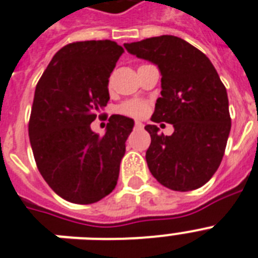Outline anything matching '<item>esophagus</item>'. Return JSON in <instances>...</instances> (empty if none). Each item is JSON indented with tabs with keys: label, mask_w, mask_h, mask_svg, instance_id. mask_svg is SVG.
<instances>
[{
	"label": "esophagus",
	"mask_w": 258,
	"mask_h": 258,
	"mask_svg": "<svg viewBox=\"0 0 258 258\" xmlns=\"http://www.w3.org/2000/svg\"><path fill=\"white\" fill-rule=\"evenodd\" d=\"M135 129L136 131H141V129H144V123L140 122V121H137V122L135 123Z\"/></svg>",
	"instance_id": "esophagus-1"
}]
</instances>
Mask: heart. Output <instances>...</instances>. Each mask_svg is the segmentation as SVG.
<instances>
[{
    "label": "heart",
    "instance_id": "b5f03b06",
    "mask_svg": "<svg viewBox=\"0 0 258 258\" xmlns=\"http://www.w3.org/2000/svg\"><path fill=\"white\" fill-rule=\"evenodd\" d=\"M119 113H122L123 116L133 117V118H141L148 112V104L145 101L141 100H129L123 102L119 106Z\"/></svg>",
    "mask_w": 258,
    "mask_h": 258
}]
</instances>
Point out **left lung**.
<instances>
[{"label":"left lung","instance_id":"obj_1","mask_svg":"<svg viewBox=\"0 0 258 258\" xmlns=\"http://www.w3.org/2000/svg\"><path fill=\"white\" fill-rule=\"evenodd\" d=\"M123 46L158 67L162 90L152 121L174 127L172 136H164L158 135L157 125L145 126L152 139L145 156L150 173L172 190L203 186L221 164L232 125L226 89L213 63L197 47L174 36Z\"/></svg>","mask_w":258,"mask_h":258}]
</instances>
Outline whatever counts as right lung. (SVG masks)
<instances>
[{
    "mask_svg": "<svg viewBox=\"0 0 258 258\" xmlns=\"http://www.w3.org/2000/svg\"><path fill=\"white\" fill-rule=\"evenodd\" d=\"M122 46L110 40L61 47L36 86L29 139L41 176L74 204H94L116 187L135 121L113 114L102 137L90 123L109 101V77Z\"/></svg>",
    "mask_w": 258,
    "mask_h": 258,
    "instance_id": "1",
    "label": "right lung"
}]
</instances>
